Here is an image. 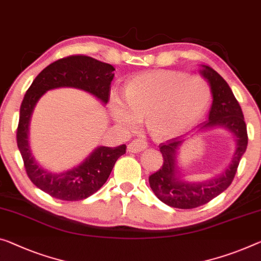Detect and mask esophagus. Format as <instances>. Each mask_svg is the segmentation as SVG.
I'll return each instance as SVG.
<instances>
[{
    "label": "esophagus",
    "mask_w": 261,
    "mask_h": 261,
    "mask_svg": "<svg viewBox=\"0 0 261 261\" xmlns=\"http://www.w3.org/2000/svg\"><path fill=\"white\" fill-rule=\"evenodd\" d=\"M147 142L144 140L141 139H136L134 141H132L127 146V150L129 153H140V151L144 150L147 148Z\"/></svg>",
    "instance_id": "34e87169"
}]
</instances>
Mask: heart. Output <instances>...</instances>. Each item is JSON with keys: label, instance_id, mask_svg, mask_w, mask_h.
<instances>
[{"label": "heart", "instance_id": "b5f03b06", "mask_svg": "<svg viewBox=\"0 0 261 261\" xmlns=\"http://www.w3.org/2000/svg\"><path fill=\"white\" fill-rule=\"evenodd\" d=\"M211 100L205 80L175 71H154L136 75L127 83L125 101L111 97V115L126 129H134L146 119L156 139H168L202 117Z\"/></svg>", "mask_w": 261, "mask_h": 261}]
</instances>
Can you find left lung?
Wrapping results in <instances>:
<instances>
[{"label":"left lung","instance_id":"1","mask_svg":"<svg viewBox=\"0 0 261 261\" xmlns=\"http://www.w3.org/2000/svg\"><path fill=\"white\" fill-rule=\"evenodd\" d=\"M199 73L207 80L212 93L209 120L200 125L199 130L223 128L230 132L236 139V150L222 174L206 181L191 182L183 177L177 162L178 150L186 140L178 136L167 143H161L160 151L163 156V166L149 176V184L161 202L177 209H194L225 191L233 181L240 159L247 147L246 123L242 108L228 84L207 65H200Z\"/></svg>","mask_w":261,"mask_h":261}]
</instances>
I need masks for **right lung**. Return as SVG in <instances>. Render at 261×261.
Segmentation results:
<instances>
[{
	"label": "right lung",
	"instance_id": "add662e5",
	"mask_svg": "<svg viewBox=\"0 0 261 261\" xmlns=\"http://www.w3.org/2000/svg\"><path fill=\"white\" fill-rule=\"evenodd\" d=\"M114 70L111 64L87 56H70L46 66L24 95L16 135L17 146L31 182L52 197L80 200L97 192L107 181L117 160L126 153V144L115 148L99 146L69 170L55 172L46 169L36 161L29 142V125L36 103L47 91L69 87L86 92L106 105Z\"/></svg>",
	"mask_w": 261,
	"mask_h": 261
}]
</instances>
